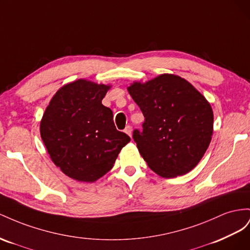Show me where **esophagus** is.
I'll return each instance as SVG.
<instances>
[{
  "instance_id": "esophagus-1",
  "label": "esophagus",
  "mask_w": 250,
  "mask_h": 250,
  "mask_svg": "<svg viewBox=\"0 0 250 250\" xmlns=\"http://www.w3.org/2000/svg\"><path fill=\"white\" fill-rule=\"evenodd\" d=\"M125 133H126L129 136H132V126L131 125H126L125 129Z\"/></svg>"
}]
</instances>
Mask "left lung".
Segmentation results:
<instances>
[{"instance_id": "8db88e82", "label": "left lung", "mask_w": 250, "mask_h": 250, "mask_svg": "<svg viewBox=\"0 0 250 250\" xmlns=\"http://www.w3.org/2000/svg\"><path fill=\"white\" fill-rule=\"evenodd\" d=\"M127 91L145 116L133 139L148 167L165 178L188 173L211 140L213 114L205 97L172 74L134 83Z\"/></svg>"}]
</instances>
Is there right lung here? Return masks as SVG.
Instances as JSON below:
<instances>
[{
	"label": "right lung",
	"instance_id": "1",
	"mask_svg": "<svg viewBox=\"0 0 250 250\" xmlns=\"http://www.w3.org/2000/svg\"><path fill=\"white\" fill-rule=\"evenodd\" d=\"M110 87L78 80L61 88L41 123V136L56 167L72 179L94 182L113 167L131 138L116 130L102 101Z\"/></svg>",
	"mask_w": 250,
	"mask_h": 250
}]
</instances>
